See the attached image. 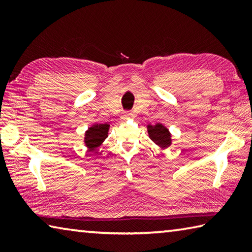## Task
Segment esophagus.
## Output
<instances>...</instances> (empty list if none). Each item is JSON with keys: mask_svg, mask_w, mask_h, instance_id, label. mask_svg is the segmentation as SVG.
Wrapping results in <instances>:
<instances>
[{"mask_svg": "<svg viewBox=\"0 0 252 252\" xmlns=\"http://www.w3.org/2000/svg\"><path fill=\"white\" fill-rule=\"evenodd\" d=\"M132 117V113H130V112H125L122 114V117H121V119L122 120H126V119H130Z\"/></svg>", "mask_w": 252, "mask_h": 252, "instance_id": "1", "label": "esophagus"}]
</instances>
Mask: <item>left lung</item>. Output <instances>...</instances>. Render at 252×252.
Listing matches in <instances>:
<instances>
[{
    "mask_svg": "<svg viewBox=\"0 0 252 252\" xmlns=\"http://www.w3.org/2000/svg\"><path fill=\"white\" fill-rule=\"evenodd\" d=\"M148 134L153 142H155L161 150H165L172 144V134L171 132L164 125L158 122L156 125L147 126Z\"/></svg>",
    "mask_w": 252,
    "mask_h": 252,
    "instance_id": "8db88e82",
    "label": "left lung"
}]
</instances>
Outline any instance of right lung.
<instances>
[{"label":"right lung","instance_id":"add662e5","mask_svg":"<svg viewBox=\"0 0 252 252\" xmlns=\"http://www.w3.org/2000/svg\"><path fill=\"white\" fill-rule=\"evenodd\" d=\"M110 125L108 123H94L84 132L83 142L89 151L94 152L95 149L102 146L104 140L108 138Z\"/></svg>","mask_w":252,"mask_h":252}]
</instances>
